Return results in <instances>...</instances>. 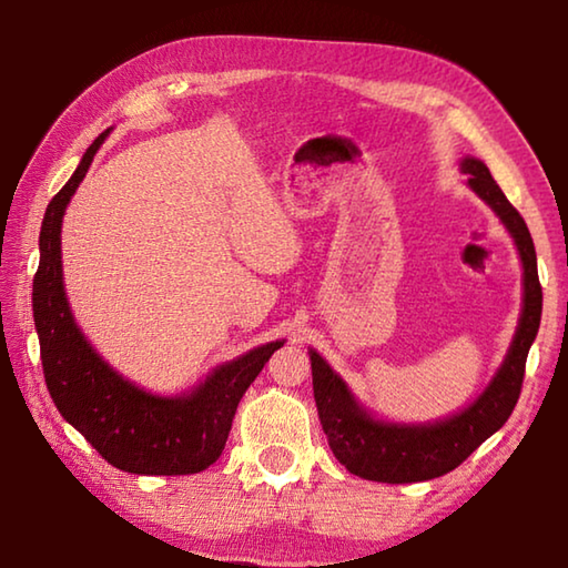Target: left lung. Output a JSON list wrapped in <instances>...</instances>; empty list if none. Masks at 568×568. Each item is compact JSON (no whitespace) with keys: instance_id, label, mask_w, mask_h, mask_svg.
<instances>
[{"instance_id":"8db88e82","label":"left lung","mask_w":568,"mask_h":568,"mask_svg":"<svg viewBox=\"0 0 568 568\" xmlns=\"http://www.w3.org/2000/svg\"><path fill=\"white\" fill-rule=\"evenodd\" d=\"M460 170L468 175V187L501 217L511 233L518 255L524 263V307L518 328L508 348L501 368L486 390L468 408L454 413L444 420L406 426V423H386L373 418L338 373L311 351L313 365V396L318 406L325 436L335 458L365 480L381 484H416L448 474L474 454L488 436L504 426L521 396L526 373V355L536 341L541 323V283L536 271L534 240L524 217L508 203L501 187L496 185L491 172L476 158H466Z\"/></svg>"}]
</instances>
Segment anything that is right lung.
Instances as JSON below:
<instances>
[{
    "label": "right lung",
    "mask_w": 568,
    "mask_h": 568,
    "mask_svg": "<svg viewBox=\"0 0 568 568\" xmlns=\"http://www.w3.org/2000/svg\"><path fill=\"white\" fill-rule=\"evenodd\" d=\"M104 134L84 152L42 220L32 307L47 390L62 418L114 468L142 476L200 474L223 454L240 398L285 341L265 343L217 365L195 390L172 398L152 396L102 361L77 328L67 303L60 233L64 207L88 175Z\"/></svg>",
    "instance_id": "1"
}]
</instances>
